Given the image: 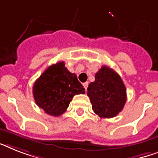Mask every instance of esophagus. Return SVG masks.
I'll return each instance as SVG.
<instances>
[{
  "label": "esophagus",
  "instance_id": "1",
  "mask_svg": "<svg viewBox=\"0 0 158 158\" xmlns=\"http://www.w3.org/2000/svg\"><path fill=\"white\" fill-rule=\"evenodd\" d=\"M83 88H85V90H87V88H88V82H86V83H83Z\"/></svg>",
  "mask_w": 158,
  "mask_h": 158
}]
</instances>
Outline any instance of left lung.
<instances>
[{"mask_svg": "<svg viewBox=\"0 0 158 158\" xmlns=\"http://www.w3.org/2000/svg\"><path fill=\"white\" fill-rule=\"evenodd\" d=\"M92 110L103 118H114L121 112L127 101V90L118 74L104 66L95 75L88 88Z\"/></svg>", "mask_w": 158, "mask_h": 158, "instance_id": "8db88e82", "label": "left lung"}]
</instances>
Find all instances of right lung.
<instances>
[{"label": "right lung", "mask_w": 158, "mask_h": 158, "mask_svg": "<svg viewBox=\"0 0 158 158\" xmlns=\"http://www.w3.org/2000/svg\"><path fill=\"white\" fill-rule=\"evenodd\" d=\"M84 93L85 89L76 75L66 69L64 61L47 68L33 85V97L37 106L54 117L66 111L75 95Z\"/></svg>", "instance_id": "add662e5"}]
</instances>
